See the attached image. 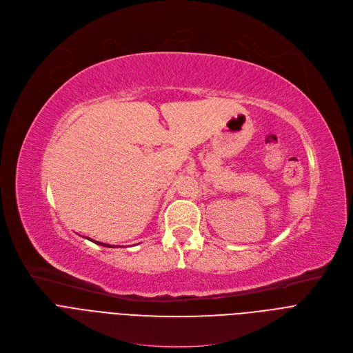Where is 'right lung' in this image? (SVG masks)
Returning <instances> with one entry per match:
<instances>
[{
    "mask_svg": "<svg viewBox=\"0 0 353 353\" xmlns=\"http://www.w3.org/2000/svg\"><path fill=\"white\" fill-rule=\"evenodd\" d=\"M88 239V237H86ZM88 240H90V239H88ZM97 244H99V245H103V247H112V245H109V244H103V243H99V241H95Z\"/></svg>",
    "mask_w": 353,
    "mask_h": 353,
    "instance_id": "add662e5",
    "label": "right lung"
}]
</instances>
